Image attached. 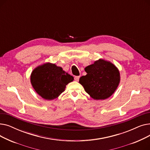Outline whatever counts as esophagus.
Returning <instances> with one entry per match:
<instances>
[{
    "label": "esophagus",
    "instance_id": "34e87169",
    "mask_svg": "<svg viewBox=\"0 0 150 150\" xmlns=\"http://www.w3.org/2000/svg\"><path fill=\"white\" fill-rule=\"evenodd\" d=\"M79 78H80V76H75V78H74V80L76 81H78V80H79Z\"/></svg>",
    "mask_w": 150,
    "mask_h": 150
}]
</instances>
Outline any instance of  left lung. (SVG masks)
Segmentation results:
<instances>
[{"mask_svg": "<svg viewBox=\"0 0 150 150\" xmlns=\"http://www.w3.org/2000/svg\"><path fill=\"white\" fill-rule=\"evenodd\" d=\"M87 75L80 78L85 91L95 100H105L111 96L119 86V70L110 62L99 59L84 69Z\"/></svg>", "mask_w": 150, "mask_h": 150, "instance_id": "obj_1", "label": "left lung"}]
</instances>
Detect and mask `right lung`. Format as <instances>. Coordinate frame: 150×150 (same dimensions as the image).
Instances as JSON below:
<instances>
[{
    "mask_svg": "<svg viewBox=\"0 0 150 150\" xmlns=\"http://www.w3.org/2000/svg\"><path fill=\"white\" fill-rule=\"evenodd\" d=\"M74 77L61 67L46 63L36 68L31 75V83L36 92L45 100L57 98Z\"/></svg>",
    "mask_w": 150,
    "mask_h": 150,
    "instance_id": "1",
    "label": "right lung"
}]
</instances>
